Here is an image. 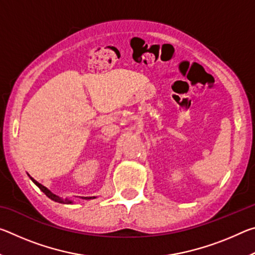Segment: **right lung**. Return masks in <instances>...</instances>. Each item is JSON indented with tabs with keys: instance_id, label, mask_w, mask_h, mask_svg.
Returning <instances> with one entry per match:
<instances>
[{
	"instance_id": "obj_1",
	"label": "right lung",
	"mask_w": 255,
	"mask_h": 255,
	"mask_svg": "<svg viewBox=\"0 0 255 255\" xmlns=\"http://www.w3.org/2000/svg\"><path fill=\"white\" fill-rule=\"evenodd\" d=\"M30 179H31V180H32V182H33L34 184H36L37 187L39 188V189L41 190V191L44 192L47 197L50 198L51 200H54V201H56V202H60V204H72V202H73L72 200H67V199H66V200H63V199H60L59 197H57L56 195H54V193H51L48 189H47L46 187H44V185L40 184V183H38L36 180L32 179V178H30ZM85 199H91V197H90V198H85Z\"/></svg>"
}]
</instances>
